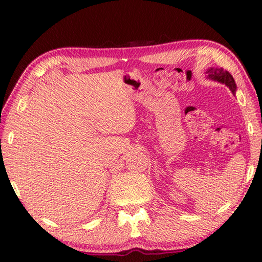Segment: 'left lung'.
I'll use <instances>...</instances> for the list:
<instances>
[{"mask_svg": "<svg viewBox=\"0 0 262 262\" xmlns=\"http://www.w3.org/2000/svg\"><path fill=\"white\" fill-rule=\"evenodd\" d=\"M205 74H207V79L225 84L226 87H229L230 91L232 92L233 95H235V92H237V84H235L233 76L231 75L228 71H224L223 68L210 67L205 71Z\"/></svg>", "mask_w": 262, "mask_h": 262, "instance_id": "left-lung-1", "label": "left lung"}]
</instances>
